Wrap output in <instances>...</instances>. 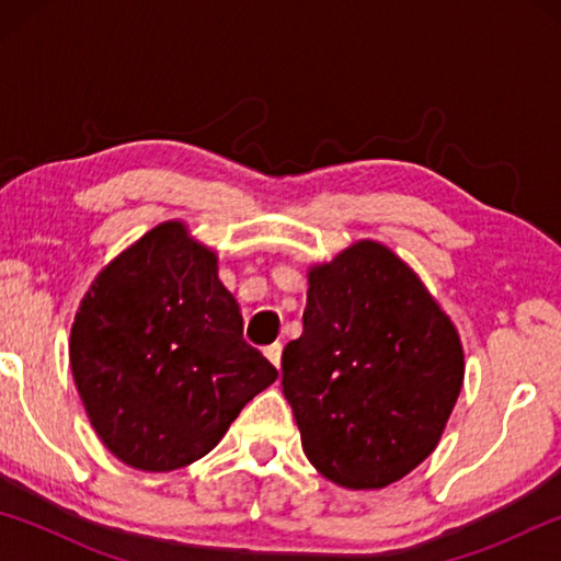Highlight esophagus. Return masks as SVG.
<instances>
[{"label":"esophagus","mask_w":561,"mask_h":561,"mask_svg":"<svg viewBox=\"0 0 561 561\" xmlns=\"http://www.w3.org/2000/svg\"><path fill=\"white\" fill-rule=\"evenodd\" d=\"M264 356H267L274 366H282V344H272V346H267L264 348Z\"/></svg>","instance_id":"34e87169"}]
</instances>
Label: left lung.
I'll list each match as a JSON object with an SVG mask.
<instances>
[{
	"mask_svg": "<svg viewBox=\"0 0 561 561\" xmlns=\"http://www.w3.org/2000/svg\"><path fill=\"white\" fill-rule=\"evenodd\" d=\"M462 376L458 329L388 247L360 240L309 270L282 391L327 480L381 490L405 478L438 445Z\"/></svg>",
	"mask_w": 561,
	"mask_h": 561,
	"instance_id": "1",
	"label": "left lung"
}]
</instances>
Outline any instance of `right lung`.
<instances>
[{
  "label": "right lung",
  "instance_id": "1",
  "mask_svg": "<svg viewBox=\"0 0 561 561\" xmlns=\"http://www.w3.org/2000/svg\"><path fill=\"white\" fill-rule=\"evenodd\" d=\"M69 358L103 445L136 470L210 453L277 368L242 339L217 254L163 222L121 252L81 299Z\"/></svg>",
  "mask_w": 561,
  "mask_h": 561
}]
</instances>
